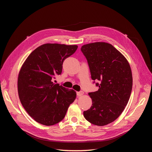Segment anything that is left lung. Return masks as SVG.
I'll list each match as a JSON object with an SVG mask.
<instances>
[{"label": "left lung", "mask_w": 152, "mask_h": 152, "mask_svg": "<svg viewBox=\"0 0 152 152\" xmlns=\"http://www.w3.org/2000/svg\"><path fill=\"white\" fill-rule=\"evenodd\" d=\"M78 46L45 44L26 58L18 75V91L20 102L37 122L53 126L61 122L76 98V92L66 83L54 80V73L60 75L64 60Z\"/></svg>", "instance_id": "obj_1"}]
</instances>
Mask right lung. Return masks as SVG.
Segmentation results:
<instances>
[{
	"instance_id": "add662e5",
	"label": "right lung",
	"mask_w": 152,
	"mask_h": 152,
	"mask_svg": "<svg viewBox=\"0 0 152 152\" xmlns=\"http://www.w3.org/2000/svg\"><path fill=\"white\" fill-rule=\"evenodd\" d=\"M81 50L88 62L92 79L99 80L96 84L98 90L89 94L93 104L84 116L94 125H107L120 116L129 99L132 87L129 63L108 43L84 45Z\"/></svg>"
}]
</instances>
